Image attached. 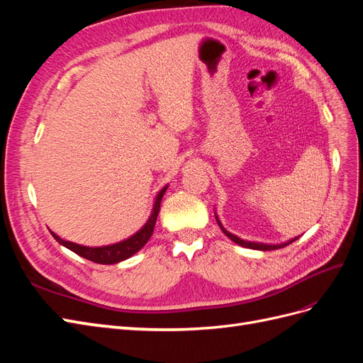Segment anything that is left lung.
Masks as SVG:
<instances>
[{
	"label": "left lung",
	"mask_w": 363,
	"mask_h": 363,
	"mask_svg": "<svg viewBox=\"0 0 363 363\" xmlns=\"http://www.w3.org/2000/svg\"><path fill=\"white\" fill-rule=\"evenodd\" d=\"M215 218H216V223H218V225L221 227V230H223V232H224V235H225L228 239H232L235 244H238V245H240V247H245V248H251V250H260V251H271V250H279V248L286 247V245L292 244L294 240L298 239V238H294V239L288 240V242H284V244H276V245H272V244H262V242H250V240H244V239H240V238H238V236H235V235L230 233L228 230H225V228L223 227L221 221H219V219H218L216 213H215Z\"/></svg>",
	"instance_id": "1"
}]
</instances>
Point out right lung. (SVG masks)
Instances as JSON below:
<instances>
[{
  "label": "right lung",
  "mask_w": 363,
  "mask_h": 363,
  "mask_svg": "<svg viewBox=\"0 0 363 363\" xmlns=\"http://www.w3.org/2000/svg\"><path fill=\"white\" fill-rule=\"evenodd\" d=\"M167 189H168V186H164V188L157 194L155 206H152L151 215L148 218V221L145 223V225L142 227L139 232H136L133 236L121 240V242H118V244L104 245V247H84V245L69 242V240H63L62 238H59L56 233H52V232H51V235L60 245L67 247L68 250L74 251L75 255H79L91 262L101 263V265H112V263L123 262V260L133 256L135 252H138L150 240V238L152 235V230H155V225H156L159 211H160V201L163 199V194L167 192Z\"/></svg>",
  "instance_id": "obj_1"
}]
</instances>
